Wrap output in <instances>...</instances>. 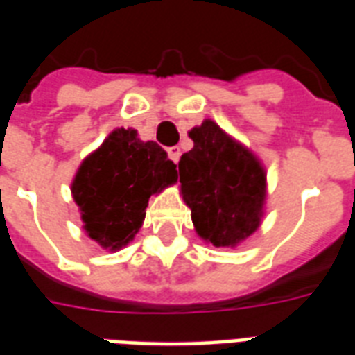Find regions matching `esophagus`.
I'll return each mask as SVG.
<instances>
[{"label":"esophagus","mask_w":355,"mask_h":355,"mask_svg":"<svg viewBox=\"0 0 355 355\" xmlns=\"http://www.w3.org/2000/svg\"><path fill=\"white\" fill-rule=\"evenodd\" d=\"M168 155H169V158H171L173 162L177 164L178 160H180V148H177V146H173V148L168 149Z\"/></svg>","instance_id":"esophagus-1"}]
</instances>
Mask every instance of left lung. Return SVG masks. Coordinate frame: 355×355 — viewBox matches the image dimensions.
Returning <instances> with one entry per match:
<instances>
[{
    "label": "left lung",
    "instance_id": "1",
    "mask_svg": "<svg viewBox=\"0 0 355 355\" xmlns=\"http://www.w3.org/2000/svg\"><path fill=\"white\" fill-rule=\"evenodd\" d=\"M189 138L193 149L180 158L178 175L195 232L213 246L235 248L261 226L266 171L213 120L193 128Z\"/></svg>",
    "mask_w": 355,
    "mask_h": 355
}]
</instances>
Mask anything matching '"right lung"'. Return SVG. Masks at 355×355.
I'll list each match as a JSON object with an SVG mask.
<instances>
[{"label":"right lung","instance_id":"1","mask_svg":"<svg viewBox=\"0 0 355 355\" xmlns=\"http://www.w3.org/2000/svg\"><path fill=\"white\" fill-rule=\"evenodd\" d=\"M177 182V166L157 142H142L135 129H114L78 168L74 202L83 230L103 250L131 243L146 218L149 197Z\"/></svg>","mask_w":355,"mask_h":355}]
</instances>
